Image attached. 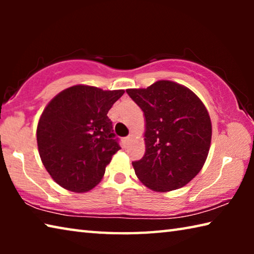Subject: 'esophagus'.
<instances>
[{"mask_svg":"<svg viewBox=\"0 0 254 254\" xmlns=\"http://www.w3.org/2000/svg\"><path fill=\"white\" fill-rule=\"evenodd\" d=\"M133 139V135L132 134H130V135H127V137H124V143L126 144H128L131 142V140Z\"/></svg>","mask_w":254,"mask_h":254,"instance_id":"esophagus-1","label":"esophagus"}]
</instances>
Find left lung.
Segmentation results:
<instances>
[{
  "label": "left lung",
  "mask_w": 254,
  "mask_h": 254,
  "mask_svg": "<svg viewBox=\"0 0 254 254\" xmlns=\"http://www.w3.org/2000/svg\"><path fill=\"white\" fill-rule=\"evenodd\" d=\"M127 93L145 118V153L132 162L137 178L154 191L182 188L203 168L209 151L212 123L203 102L170 80Z\"/></svg>",
  "instance_id": "left-lung-1"
}]
</instances>
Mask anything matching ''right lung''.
<instances>
[{"instance_id": "right-lung-1", "label": "right lung", "mask_w": 254, "mask_h": 254, "mask_svg": "<svg viewBox=\"0 0 254 254\" xmlns=\"http://www.w3.org/2000/svg\"><path fill=\"white\" fill-rule=\"evenodd\" d=\"M124 94L76 85L46 106L37 127L41 161L59 186L75 192L101 182L112 156L121 147L107 113Z\"/></svg>"}]
</instances>
